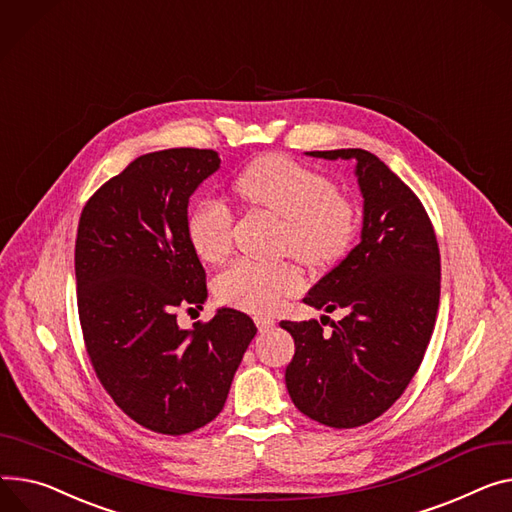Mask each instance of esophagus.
I'll return each instance as SVG.
<instances>
[{
    "label": "esophagus",
    "mask_w": 512,
    "mask_h": 512,
    "mask_svg": "<svg viewBox=\"0 0 512 512\" xmlns=\"http://www.w3.org/2000/svg\"><path fill=\"white\" fill-rule=\"evenodd\" d=\"M254 322H256L260 332H266V330H270L274 326V318H270V316H256Z\"/></svg>",
    "instance_id": "34e87169"
}]
</instances>
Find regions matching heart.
<instances>
[{"label":"heart","mask_w":512,"mask_h":512,"mask_svg":"<svg viewBox=\"0 0 512 512\" xmlns=\"http://www.w3.org/2000/svg\"><path fill=\"white\" fill-rule=\"evenodd\" d=\"M235 194L252 209L283 219L281 244L311 268L336 264L357 233V211L334 184L289 157L266 155L233 182ZM192 250L205 262H219L233 242V213L223 201L205 199L186 223ZM301 272L291 262L235 260L215 279L221 303L244 311H270L301 289Z\"/></svg>","instance_id":"obj_1"}]
</instances>
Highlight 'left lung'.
I'll return each instance as SVG.
<instances>
[{"label":"left lung","mask_w":512,"mask_h":512,"mask_svg":"<svg viewBox=\"0 0 512 512\" xmlns=\"http://www.w3.org/2000/svg\"><path fill=\"white\" fill-rule=\"evenodd\" d=\"M352 160L363 194L361 242L313 285L303 303L342 309L324 334L318 320L281 322L295 355L285 371L297 410L332 428H355L391 408L414 373L437 322L441 254L418 196L365 149L307 151Z\"/></svg>","instance_id":"obj_1"}]
</instances>
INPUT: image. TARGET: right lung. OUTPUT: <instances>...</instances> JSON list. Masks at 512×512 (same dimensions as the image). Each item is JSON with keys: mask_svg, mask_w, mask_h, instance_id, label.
Wrapping results in <instances>:
<instances>
[{"mask_svg": "<svg viewBox=\"0 0 512 512\" xmlns=\"http://www.w3.org/2000/svg\"><path fill=\"white\" fill-rule=\"evenodd\" d=\"M219 164L213 149L145 153L92 194L77 225V311L92 367L116 406L162 435L217 418L256 336L231 307L192 330L176 322L178 307L207 301L186 223L192 192Z\"/></svg>", "mask_w": 512, "mask_h": 512, "instance_id": "1", "label": "right lung"}]
</instances>
